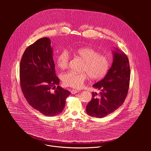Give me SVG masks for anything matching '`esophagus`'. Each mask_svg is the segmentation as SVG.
<instances>
[{
    "label": "esophagus",
    "instance_id": "1",
    "mask_svg": "<svg viewBox=\"0 0 151 151\" xmlns=\"http://www.w3.org/2000/svg\"><path fill=\"white\" fill-rule=\"evenodd\" d=\"M79 90H77V89H73V90H71V93H72V94H75V93H78V92H79Z\"/></svg>",
    "mask_w": 151,
    "mask_h": 151
}]
</instances>
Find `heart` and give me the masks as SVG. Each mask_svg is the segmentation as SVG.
Returning <instances> with one entry per match:
<instances>
[{"instance_id":"1","label":"heart","mask_w":151,"mask_h":151,"mask_svg":"<svg viewBox=\"0 0 151 151\" xmlns=\"http://www.w3.org/2000/svg\"><path fill=\"white\" fill-rule=\"evenodd\" d=\"M74 54L82 59L83 63L81 73L69 71L62 76V80L65 86L79 88L83 86L89 77L91 80H100L108 73L110 62L108 57L91 47H81L73 50ZM70 55L67 50L62 51L57 56L56 63L61 69L68 67Z\"/></svg>"}]
</instances>
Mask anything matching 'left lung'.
<instances>
[{"instance_id":"left-lung-1","label":"left lung","mask_w":151,"mask_h":151,"mask_svg":"<svg viewBox=\"0 0 151 151\" xmlns=\"http://www.w3.org/2000/svg\"><path fill=\"white\" fill-rule=\"evenodd\" d=\"M113 58L105 77L93 86L100 92H92V99L86 105V112L91 116H106L121 106L127 97L130 80L129 59L119 49L114 52Z\"/></svg>"}]
</instances>
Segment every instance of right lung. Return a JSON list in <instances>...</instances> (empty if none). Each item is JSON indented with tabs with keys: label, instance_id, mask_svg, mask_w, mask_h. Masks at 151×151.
Returning <instances> with one entry per match:
<instances>
[{
	"label": "right lung",
	"instance_id": "add662e5",
	"mask_svg": "<svg viewBox=\"0 0 151 151\" xmlns=\"http://www.w3.org/2000/svg\"><path fill=\"white\" fill-rule=\"evenodd\" d=\"M59 81L49 38H41L28 46L20 61V84L29 105L47 116L60 113L71 93L59 86Z\"/></svg>",
	"mask_w": 151,
	"mask_h": 151
}]
</instances>
